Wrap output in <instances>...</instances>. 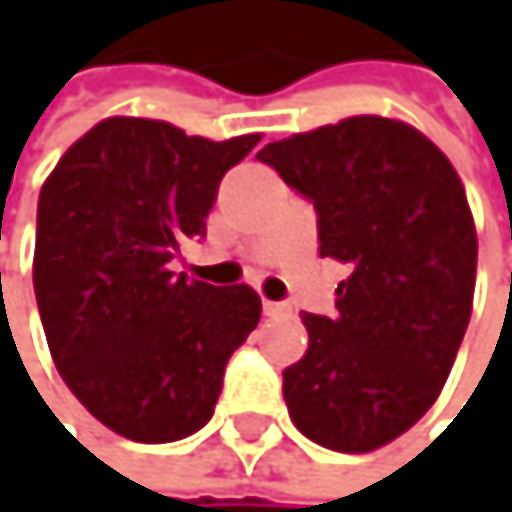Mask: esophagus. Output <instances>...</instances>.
I'll use <instances>...</instances> for the list:
<instances>
[{"label":"esophagus","instance_id":"esophagus-1","mask_svg":"<svg viewBox=\"0 0 512 512\" xmlns=\"http://www.w3.org/2000/svg\"><path fill=\"white\" fill-rule=\"evenodd\" d=\"M264 313H267V316H285L288 307H285V304H276V301H264Z\"/></svg>","mask_w":512,"mask_h":512}]
</instances>
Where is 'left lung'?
<instances>
[{"mask_svg":"<svg viewBox=\"0 0 512 512\" xmlns=\"http://www.w3.org/2000/svg\"><path fill=\"white\" fill-rule=\"evenodd\" d=\"M313 199L319 254L350 267L338 316L304 313L307 353L282 371L307 439L365 455L442 393L473 313L476 224L448 156L415 125L350 116L258 153Z\"/></svg>","mask_w":512,"mask_h":512,"instance_id":"8db88e82","label":"left lung"}]
</instances>
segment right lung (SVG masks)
Returning <instances> with one entry per match:
<instances>
[{
	"label": "right lung",
	"instance_id": "add662e5",
	"mask_svg": "<svg viewBox=\"0 0 512 512\" xmlns=\"http://www.w3.org/2000/svg\"><path fill=\"white\" fill-rule=\"evenodd\" d=\"M258 141L110 116L42 184L33 285L45 341L73 396L125 439L202 430L233 350L261 319L251 285L218 288L168 267L205 233L221 178Z\"/></svg>",
	"mask_w": 512,
	"mask_h": 512
}]
</instances>
